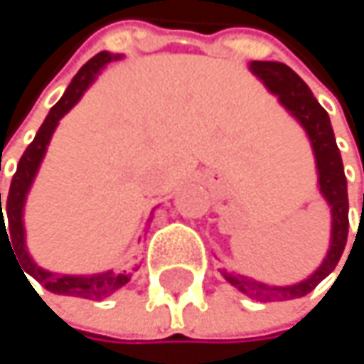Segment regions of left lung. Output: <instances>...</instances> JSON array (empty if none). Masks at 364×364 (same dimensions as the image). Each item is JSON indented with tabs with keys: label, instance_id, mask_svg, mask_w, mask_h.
Returning a JSON list of instances; mask_svg holds the SVG:
<instances>
[{
	"label": "left lung",
	"instance_id": "obj_1",
	"mask_svg": "<svg viewBox=\"0 0 364 364\" xmlns=\"http://www.w3.org/2000/svg\"><path fill=\"white\" fill-rule=\"evenodd\" d=\"M251 71L265 84V88L272 95L278 97L280 105L289 111L308 132V139L312 143L314 158H316L321 193L325 196V200L331 206V219H333L331 221V247H328V253L325 261L321 263V267L310 278H306L297 284H291V287H267L253 278H247V276H240L234 272H225V269H221V274L232 287H236L240 293L249 295L255 301H287V299L308 295L339 263L341 253L346 249L348 228H350L348 183H346L343 164H341V156H339V149L335 143L328 113L314 99L308 84L284 63L253 60Z\"/></svg>",
	"mask_w": 364,
	"mask_h": 364
}]
</instances>
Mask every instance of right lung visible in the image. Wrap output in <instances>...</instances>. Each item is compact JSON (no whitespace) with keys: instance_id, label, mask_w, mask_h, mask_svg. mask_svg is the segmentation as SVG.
Masks as SVG:
<instances>
[{"instance_id":"right-lung-1","label":"right lung","mask_w":364,"mask_h":364,"mask_svg":"<svg viewBox=\"0 0 364 364\" xmlns=\"http://www.w3.org/2000/svg\"><path fill=\"white\" fill-rule=\"evenodd\" d=\"M113 58H119V56H113L109 52H99L95 58H90L77 71V75L71 80L69 88L65 90L63 99L50 109L48 117L39 126L36 139L25 149V154H23V158L18 162V168H16V173L12 177V183H10V193H8V202H6L8 230H6V219H4V213H1L0 193V253L1 238H6L8 245H10V249H14L12 253H16V257L18 254L21 255L18 261H21L23 269L27 274H31L43 289H48V291H52L56 295H71V297H84V299H103V297L111 295L113 291H117L119 287H124L130 280V274H126V272L124 274L103 272V274H92V276H58V274H52L48 269H41V267H37L36 261L27 253V247H25V228H23L25 200H27V193H29L31 183L36 179L37 168H39V164H41V160L46 156V149H48V143L52 139V132L58 126V119L82 99V95L86 92V88L95 82L97 73L109 60H113Z\"/></svg>"}]
</instances>
